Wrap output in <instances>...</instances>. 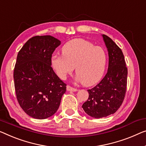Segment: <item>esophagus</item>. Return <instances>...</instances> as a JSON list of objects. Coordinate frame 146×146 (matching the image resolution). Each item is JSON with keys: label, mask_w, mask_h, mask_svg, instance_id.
I'll return each mask as SVG.
<instances>
[{"label": "esophagus", "mask_w": 146, "mask_h": 146, "mask_svg": "<svg viewBox=\"0 0 146 146\" xmlns=\"http://www.w3.org/2000/svg\"><path fill=\"white\" fill-rule=\"evenodd\" d=\"M67 90L71 91V92H76V91H77V89L75 88H73V87L69 86V85H67Z\"/></svg>", "instance_id": "1"}]
</instances>
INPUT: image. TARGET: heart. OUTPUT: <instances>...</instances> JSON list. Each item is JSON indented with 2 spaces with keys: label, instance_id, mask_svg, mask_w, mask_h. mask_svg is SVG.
Segmentation results:
<instances>
[{
  "label": "heart",
  "instance_id": "b5f03b06",
  "mask_svg": "<svg viewBox=\"0 0 146 146\" xmlns=\"http://www.w3.org/2000/svg\"><path fill=\"white\" fill-rule=\"evenodd\" d=\"M63 55L52 57V66L61 79L73 72L74 67L77 79L84 86L93 85L103 76L107 56L101 47L82 38H75L64 45Z\"/></svg>",
  "mask_w": 146,
  "mask_h": 146
}]
</instances>
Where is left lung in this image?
<instances>
[{
  "label": "left lung",
  "mask_w": 146,
  "mask_h": 146,
  "mask_svg": "<svg viewBox=\"0 0 146 146\" xmlns=\"http://www.w3.org/2000/svg\"><path fill=\"white\" fill-rule=\"evenodd\" d=\"M109 54V66L105 77L94 88L88 89V99L82 104L86 113L100 119L115 113L125 99L127 86V67L121 49L103 35Z\"/></svg>",
  "instance_id": "1"
}]
</instances>
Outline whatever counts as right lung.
I'll list each match as a JSON object with an SVG mask.
<instances>
[{
    "mask_svg": "<svg viewBox=\"0 0 146 146\" xmlns=\"http://www.w3.org/2000/svg\"><path fill=\"white\" fill-rule=\"evenodd\" d=\"M61 44L50 35L29 39L19 51L14 69L17 100L30 117L44 119L57 111L67 84L51 67L53 52Z\"/></svg>",
    "mask_w": 146,
    "mask_h": 146,
    "instance_id": "right-lung-1",
    "label": "right lung"
}]
</instances>
